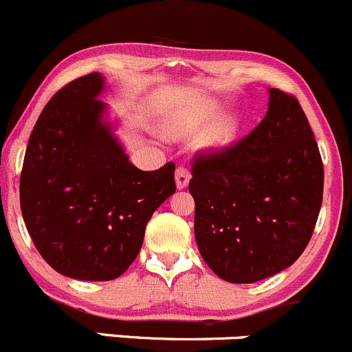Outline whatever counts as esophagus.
I'll use <instances>...</instances> for the list:
<instances>
[{
	"label": "esophagus",
	"mask_w": 352,
	"mask_h": 352,
	"mask_svg": "<svg viewBox=\"0 0 352 352\" xmlns=\"http://www.w3.org/2000/svg\"><path fill=\"white\" fill-rule=\"evenodd\" d=\"M190 171H188L186 168H183V166H179V168L176 169V186L177 190H183V188L188 186V183H190Z\"/></svg>",
	"instance_id": "34e87169"
}]
</instances>
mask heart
<instances>
[{
	"label": "heart",
	"instance_id": "obj_1",
	"mask_svg": "<svg viewBox=\"0 0 352 352\" xmlns=\"http://www.w3.org/2000/svg\"><path fill=\"white\" fill-rule=\"evenodd\" d=\"M217 115H219V110L215 107H201L186 113L173 115L164 123V133L171 139H188V137L200 135L212 125ZM234 137L235 123L227 120L205 133L200 139V147L205 151H222L232 144Z\"/></svg>",
	"mask_w": 352,
	"mask_h": 352
}]
</instances>
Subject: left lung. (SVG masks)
I'll return each instance as SVG.
<instances>
[{"label": "left lung", "instance_id": "8db88e82", "mask_svg": "<svg viewBox=\"0 0 352 352\" xmlns=\"http://www.w3.org/2000/svg\"><path fill=\"white\" fill-rule=\"evenodd\" d=\"M195 237L210 270L256 283L305 251L324 195V164L298 100L270 89L266 117L222 151L198 152L191 168Z\"/></svg>", "mask_w": 352, "mask_h": 352}]
</instances>
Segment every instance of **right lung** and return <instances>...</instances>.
Masks as SVG:
<instances>
[{
  "instance_id": "right-lung-1",
  "label": "right lung",
  "mask_w": 352,
  "mask_h": 352,
  "mask_svg": "<svg viewBox=\"0 0 352 352\" xmlns=\"http://www.w3.org/2000/svg\"><path fill=\"white\" fill-rule=\"evenodd\" d=\"M100 72L60 88L32 130L20 176V206L35 248L74 280L122 276L144 242L152 213L176 191L175 162L132 164L100 100Z\"/></svg>"
}]
</instances>
